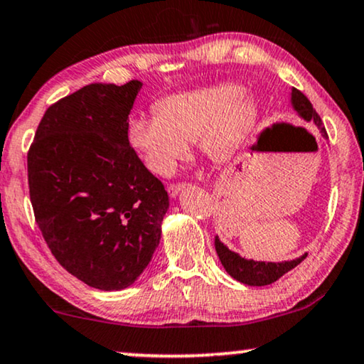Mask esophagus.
<instances>
[{"label": "esophagus", "instance_id": "1", "mask_svg": "<svg viewBox=\"0 0 364 364\" xmlns=\"http://www.w3.org/2000/svg\"><path fill=\"white\" fill-rule=\"evenodd\" d=\"M183 188H185V185H183V183H171V185H168V186H166L168 195L171 196V198H176V196H178V193L181 191Z\"/></svg>", "mask_w": 364, "mask_h": 364}]
</instances>
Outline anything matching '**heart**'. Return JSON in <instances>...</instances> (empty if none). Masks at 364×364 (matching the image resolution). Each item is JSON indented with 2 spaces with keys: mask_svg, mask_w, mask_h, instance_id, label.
Instances as JSON below:
<instances>
[{
  "mask_svg": "<svg viewBox=\"0 0 364 364\" xmlns=\"http://www.w3.org/2000/svg\"><path fill=\"white\" fill-rule=\"evenodd\" d=\"M258 103L243 86L223 83L159 100L154 113L129 119L126 138L153 173L168 176L190 151V141L215 161L228 159L253 129Z\"/></svg>",
  "mask_w": 364,
  "mask_h": 364,
  "instance_id": "b5f03b06",
  "label": "heart"
}]
</instances>
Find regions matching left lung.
<instances>
[{
  "label": "left lung",
  "mask_w": 364,
  "mask_h": 364,
  "mask_svg": "<svg viewBox=\"0 0 364 364\" xmlns=\"http://www.w3.org/2000/svg\"><path fill=\"white\" fill-rule=\"evenodd\" d=\"M291 103L293 108L296 109V113L301 116L303 119L313 121L319 132L323 133V136L328 138L323 121L316 113V109L313 108L311 101L296 88H293L291 91ZM215 248L218 256H220L221 264L225 266V269L228 271V274L232 276L236 281H240V283L248 284V287H266V284L274 283L276 279H279L284 273L291 271L294 266H298L308 256L304 253L296 259L283 261V263H266V261L245 259L241 258L238 253H235V251L228 250L226 246L218 240V236L215 238Z\"/></svg>",
  "instance_id": "1"
}]
</instances>
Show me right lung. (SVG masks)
Instances as JSON below:
<instances>
[{"label":"right lung","instance_id":"add662e5","mask_svg":"<svg viewBox=\"0 0 364 364\" xmlns=\"http://www.w3.org/2000/svg\"><path fill=\"white\" fill-rule=\"evenodd\" d=\"M143 83L88 85L46 109L28 186L48 248L91 288L132 287L153 258L169 201L126 138Z\"/></svg>","mask_w":364,"mask_h":364}]
</instances>
